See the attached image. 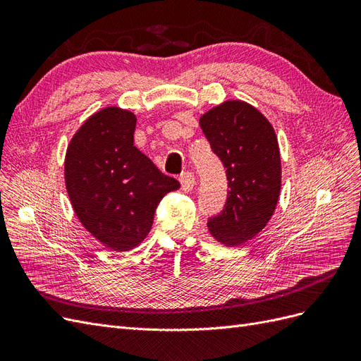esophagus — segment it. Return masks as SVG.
<instances>
[{
    "label": "esophagus",
    "mask_w": 361,
    "mask_h": 361,
    "mask_svg": "<svg viewBox=\"0 0 361 361\" xmlns=\"http://www.w3.org/2000/svg\"><path fill=\"white\" fill-rule=\"evenodd\" d=\"M179 180H180V185H182V190L185 192H190L195 185V178H194L192 173H183Z\"/></svg>",
    "instance_id": "34e87169"
}]
</instances>
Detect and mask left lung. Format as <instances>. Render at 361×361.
Segmentation results:
<instances>
[{
  "label": "left lung",
  "mask_w": 361,
  "mask_h": 361,
  "mask_svg": "<svg viewBox=\"0 0 361 361\" xmlns=\"http://www.w3.org/2000/svg\"><path fill=\"white\" fill-rule=\"evenodd\" d=\"M199 125L223 161L228 190L223 212L207 221L215 241L243 245L262 232L274 214L281 188L276 130L256 106L224 101L200 116Z\"/></svg>",
  "instance_id": "left-lung-1"
}]
</instances>
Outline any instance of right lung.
I'll use <instances>...</instances> for the list:
<instances>
[{"label": "right lung", "mask_w": 361, "mask_h": 361, "mask_svg": "<svg viewBox=\"0 0 361 361\" xmlns=\"http://www.w3.org/2000/svg\"><path fill=\"white\" fill-rule=\"evenodd\" d=\"M135 125L133 111L105 106L73 134L64 158V182L76 216L114 251L143 243L164 195L180 188L134 146Z\"/></svg>", "instance_id": "right-lung-1"}]
</instances>
